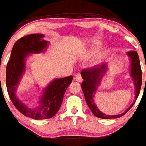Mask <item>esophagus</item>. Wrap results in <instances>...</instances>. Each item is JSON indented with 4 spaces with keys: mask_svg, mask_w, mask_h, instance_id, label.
<instances>
[{
    "mask_svg": "<svg viewBox=\"0 0 146 146\" xmlns=\"http://www.w3.org/2000/svg\"><path fill=\"white\" fill-rule=\"evenodd\" d=\"M74 80L78 82H82V78L81 75L80 74V73H78V74H77L76 76H75Z\"/></svg>",
    "mask_w": 146,
    "mask_h": 146,
    "instance_id": "1",
    "label": "esophagus"
}]
</instances>
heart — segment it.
Segmentation results:
<instances>
[{
    "label": "heart",
    "instance_id": "b5f03b06",
    "mask_svg": "<svg viewBox=\"0 0 146 146\" xmlns=\"http://www.w3.org/2000/svg\"><path fill=\"white\" fill-rule=\"evenodd\" d=\"M102 46V43L99 41H94L93 43L92 46L91 47L90 50L88 51V54L89 55H92L94 54V52H96V51L100 48V47ZM107 55V50L104 49V50H101L98 51V52H96L95 56L93 58L92 61L91 62V66H96L100 64L101 62L106 58Z\"/></svg>",
    "mask_w": 146,
    "mask_h": 146
}]
</instances>
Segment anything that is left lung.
<instances>
[{"mask_svg": "<svg viewBox=\"0 0 146 146\" xmlns=\"http://www.w3.org/2000/svg\"><path fill=\"white\" fill-rule=\"evenodd\" d=\"M127 55L130 60L129 74L133 80L134 89H135L134 100L132 105L128 107L125 111L119 114L107 115L106 113H104L98 108L94 102V96H95L96 92L98 89L100 84H101L104 76L106 74L107 71L108 70L107 63L102 65L100 67L93 68L92 69H84L82 71L81 76L84 81L82 83L81 86L84 93L86 102L94 116L98 118H103V119H111V118L121 117L132 108L139 96L142 84V71L141 68L139 57L138 53L136 51L128 52Z\"/></svg>", "mask_w": 146, "mask_h": 146, "instance_id": "obj_1", "label": "left lung"}]
</instances>
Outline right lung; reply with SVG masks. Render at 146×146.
I'll return each mask as SVG.
<instances>
[{"label":"right lung","mask_w":146,"mask_h":146,"mask_svg":"<svg viewBox=\"0 0 146 146\" xmlns=\"http://www.w3.org/2000/svg\"><path fill=\"white\" fill-rule=\"evenodd\" d=\"M44 36L43 34H32L19 39L12 48L6 68V85L12 103L22 114L35 120L55 116L60 110L66 90L73 80L72 76L54 79L41 90L39 104L35 107H28L17 97V89L26 70L27 58L31 54L44 52L48 46L49 42L44 39Z\"/></svg>","instance_id":"1"}]
</instances>
